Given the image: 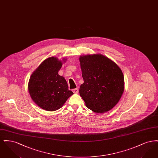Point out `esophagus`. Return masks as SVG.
Instances as JSON below:
<instances>
[{
    "label": "esophagus",
    "instance_id": "1",
    "mask_svg": "<svg viewBox=\"0 0 158 158\" xmlns=\"http://www.w3.org/2000/svg\"><path fill=\"white\" fill-rule=\"evenodd\" d=\"M72 91L73 92L74 94H77L79 92V89L78 88H75V89H72Z\"/></svg>",
    "mask_w": 158,
    "mask_h": 158
}]
</instances>
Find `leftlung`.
Instances as JSON below:
<instances>
[{"mask_svg": "<svg viewBox=\"0 0 158 158\" xmlns=\"http://www.w3.org/2000/svg\"><path fill=\"white\" fill-rule=\"evenodd\" d=\"M84 82L79 94L85 105L97 113L111 110L124 92L123 72L116 63L102 54L79 58Z\"/></svg>", "mask_w": 158, "mask_h": 158, "instance_id": "8db88e82", "label": "left lung"}]
</instances>
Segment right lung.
Listing matches in <instances>:
<instances>
[{
  "label": "right lung",
  "mask_w": 158,
  "mask_h": 158,
  "mask_svg": "<svg viewBox=\"0 0 158 158\" xmlns=\"http://www.w3.org/2000/svg\"><path fill=\"white\" fill-rule=\"evenodd\" d=\"M62 63L56 57L47 59L31 75L28 90L32 100L48 111L60 108L73 94L65 79L59 75Z\"/></svg>",
  "instance_id": "right-lung-1"
}]
</instances>
